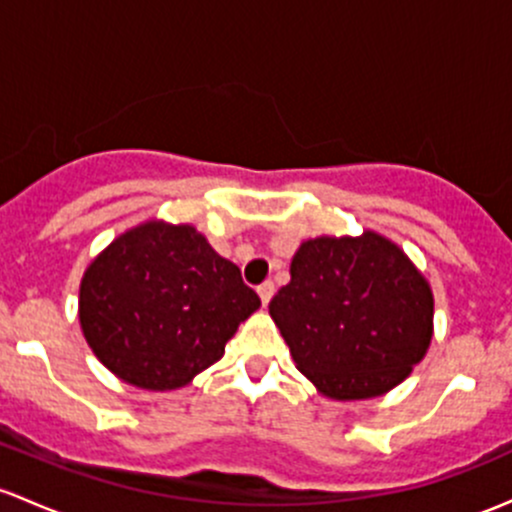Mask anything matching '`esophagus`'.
<instances>
[{
    "mask_svg": "<svg viewBox=\"0 0 512 512\" xmlns=\"http://www.w3.org/2000/svg\"><path fill=\"white\" fill-rule=\"evenodd\" d=\"M257 294H260L262 306H267V304H270V299L274 297V284L272 282H262L260 287H257Z\"/></svg>",
    "mask_w": 512,
    "mask_h": 512,
    "instance_id": "34e87169",
    "label": "esophagus"
}]
</instances>
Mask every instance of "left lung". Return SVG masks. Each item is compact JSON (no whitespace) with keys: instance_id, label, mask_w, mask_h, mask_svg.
Masks as SVG:
<instances>
[{"instance_id":"1","label":"left lung","mask_w":512,"mask_h":512,"mask_svg":"<svg viewBox=\"0 0 512 512\" xmlns=\"http://www.w3.org/2000/svg\"><path fill=\"white\" fill-rule=\"evenodd\" d=\"M292 279L270 301L289 353L321 395H385L424 358L434 331V297L424 274L392 240L301 242Z\"/></svg>"}]
</instances>
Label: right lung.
Segmentation results:
<instances>
[{
  "label": "right lung",
  "mask_w": 512,
  "mask_h": 512,
  "mask_svg": "<svg viewBox=\"0 0 512 512\" xmlns=\"http://www.w3.org/2000/svg\"><path fill=\"white\" fill-rule=\"evenodd\" d=\"M260 297L193 225L147 220L115 238L80 282L78 316L98 360L142 390H176L223 358Z\"/></svg>",
  "instance_id": "obj_1"
}]
</instances>
